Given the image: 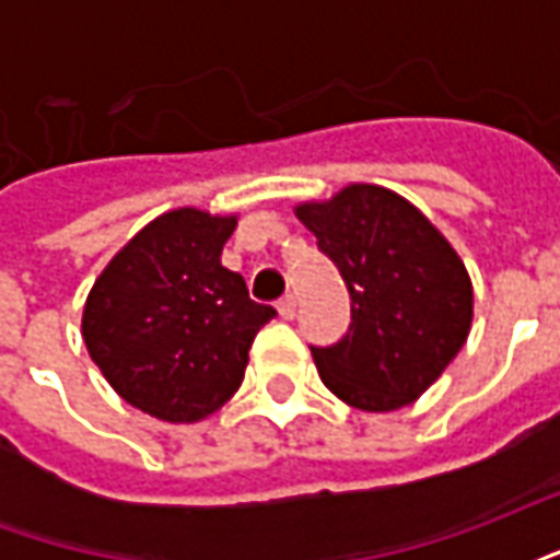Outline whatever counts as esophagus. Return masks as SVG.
I'll return each instance as SVG.
<instances>
[{
    "label": "esophagus",
    "mask_w": 560,
    "mask_h": 560,
    "mask_svg": "<svg viewBox=\"0 0 560 560\" xmlns=\"http://www.w3.org/2000/svg\"><path fill=\"white\" fill-rule=\"evenodd\" d=\"M279 315L284 317V320H293V317H296V300H293V296H284V300H281Z\"/></svg>",
    "instance_id": "34e87169"
}]
</instances>
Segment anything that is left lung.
Here are the masks:
<instances>
[{"label":"left lung","mask_w":560,"mask_h":560,"mask_svg":"<svg viewBox=\"0 0 560 560\" xmlns=\"http://www.w3.org/2000/svg\"><path fill=\"white\" fill-rule=\"evenodd\" d=\"M296 215L339 267L351 324L332 345H312L324 384L360 411H396L420 399L468 339L474 293L465 264L432 221L381 185H348Z\"/></svg>","instance_id":"left-lung-1"}]
</instances>
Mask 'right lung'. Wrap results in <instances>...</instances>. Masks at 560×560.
I'll return each instance as SVG.
<instances>
[{
	"instance_id": "1",
	"label": "right lung",
	"mask_w": 560,
	"mask_h": 560,
	"mask_svg": "<svg viewBox=\"0 0 560 560\" xmlns=\"http://www.w3.org/2000/svg\"><path fill=\"white\" fill-rule=\"evenodd\" d=\"M236 219L164 212L107 264L86 308L83 341L110 387L149 417L197 422L243 384L257 329L276 317L221 267Z\"/></svg>"
}]
</instances>
